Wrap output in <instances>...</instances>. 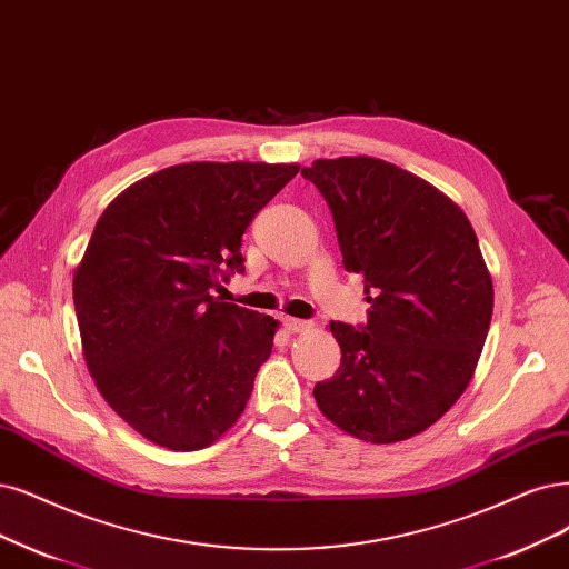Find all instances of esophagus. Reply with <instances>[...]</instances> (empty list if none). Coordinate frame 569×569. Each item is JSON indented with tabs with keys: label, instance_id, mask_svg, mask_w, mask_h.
<instances>
[{
	"label": "esophagus",
	"instance_id": "esophagus-1",
	"mask_svg": "<svg viewBox=\"0 0 569 569\" xmlns=\"http://www.w3.org/2000/svg\"><path fill=\"white\" fill-rule=\"evenodd\" d=\"M283 328L288 330V332H309L311 328H313V323L311 321H305V319H292V317H286L283 319Z\"/></svg>",
	"mask_w": 569,
	"mask_h": 569
}]
</instances>
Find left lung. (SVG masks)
<instances>
[{
  "label": "left lung",
  "mask_w": 569,
  "mask_h": 569,
  "mask_svg": "<svg viewBox=\"0 0 569 569\" xmlns=\"http://www.w3.org/2000/svg\"><path fill=\"white\" fill-rule=\"evenodd\" d=\"M302 176L328 201L370 302L361 330L330 321L342 366L313 398L366 443L412 438L465 393L488 338L495 288L476 231L440 189L382 159H317Z\"/></svg>",
  "instance_id": "left-lung-1"
}]
</instances>
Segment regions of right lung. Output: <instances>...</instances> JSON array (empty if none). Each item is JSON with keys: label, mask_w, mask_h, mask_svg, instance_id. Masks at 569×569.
I'll list each match as a JSON object with an SVG mask.
<instances>
[{"label": "right lung", "mask_w": 569, "mask_h": 569, "mask_svg": "<svg viewBox=\"0 0 569 569\" xmlns=\"http://www.w3.org/2000/svg\"><path fill=\"white\" fill-rule=\"evenodd\" d=\"M298 163L192 161L102 210L74 269L83 361L108 406L176 452L237 425L279 321L210 296L243 269L241 237Z\"/></svg>", "instance_id": "obj_1"}]
</instances>
